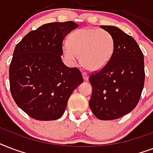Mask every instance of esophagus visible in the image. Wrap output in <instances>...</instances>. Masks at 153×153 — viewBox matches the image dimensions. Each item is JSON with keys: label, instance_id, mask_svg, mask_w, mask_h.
Instances as JSON below:
<instances>
[{"label": "esophagus", "instance_id": "obj_1", "mask_svg": "<svg viewBox=\"0 0 153 153\" xmlns=\"http://www.w3.org/2000/svg\"><path fill=\"white\" fill-rule=\"evenodd\" d=\"M82 76H83V78H84V80H88V75L87 73H85V72H82Z\"/></svg>", "mask_w": 153, "mask_h": 153}]
</instances>
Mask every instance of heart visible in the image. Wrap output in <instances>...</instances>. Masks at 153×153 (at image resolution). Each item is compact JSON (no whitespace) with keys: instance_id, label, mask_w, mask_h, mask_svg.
Returning <instances> with one entry per match:
<instances>
[{"instance_id":"b5f03b06","label":"heart","mask_w":153,"mask_h":153,"mask_svg":"<svg viewBox=\"0 0 153 153\" xmlns=\"http://www.w3.org/2000/svg\"><path fill=\"white\" fill-rule=\"evenodd\" d=\"M68 41V45H65L63 48L66 59L76 62L78 56H80L84 67L90 71L104 68L114 52V38L105 29L80 28L69 35Z\"/></svg>"}]
</instances>
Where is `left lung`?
<instances>
[{"label": "left lung", "instance_id": "1", "mask_svg": "<svg viewBox=\"0 0 153 153\" xmlns=\"http://www.w3.org/2000/svg\"><path fill=\"white\" fill-rule=\"evenodd\" d=\"M112 34L114 52L109 62L89 76V107L98 119H118L138 104L144 84V54L137 41L115 26L101 25Z\"/></svg>", "mask_w": 153, "mask_h": 153}]
</instances>
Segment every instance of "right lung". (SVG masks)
<instances>
[{"instance_id":"obj_1","label":"right lung","mask_w":153,"mask_h":153,"mask_svg":"<svg viewBox=\"0 0 153 153\" xmlns=\"http://www.w3.org/2000/svg\"><path fill=\"white\" fill-rule=\"evenodd\" d=\"M77 27L73 21L45 24L15 47L9 65L10 91L16 105L33 119H59L72 93L83 82L80 71L61 60L64 39Z\"/></svg>"}]
</instances>
